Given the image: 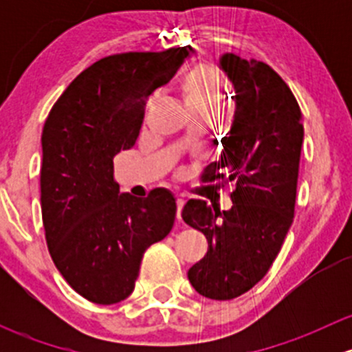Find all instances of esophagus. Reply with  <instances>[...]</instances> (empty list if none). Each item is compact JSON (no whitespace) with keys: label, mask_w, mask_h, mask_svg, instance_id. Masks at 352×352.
<instances>
[{"label":"esophagus","mask_w":352,"mask_h":352,"mask_svg":"<svg viewBox=\"0 0 352 352\" xmlns=\"http://www.w3.org/2000/svg\"><path fill=\"white\" fill-rule=\"evenodd\" d=\"M184 204H186V201H184V199H177V219H182V208H184Z\"/></svg>","instance_id":"esophagus-1"}]
</instances>
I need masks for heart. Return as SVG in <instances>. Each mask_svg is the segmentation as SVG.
<instances>
[{
	"instance_id": "b5f03b06",
	"label": "heart",
	"mask_w": 352,
	"mask_h": 352,
	"mask_svg": "<svg viewBox=\"0 0 352 352\" xmlns=\"http://www.w3.org/2000/svg\"><path fill=\"white\" fill-rule=\"evenodd\" d=\"M182 98L192 116H216L226 105L223 74L211 63L196 66L182 81Z\"/></svg>"
}]
</instances>
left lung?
Segmentation results:
<instances>
[{
    "mask_svg": "<svg viewBox=\"0 0 352 352\" xmlns=\"http://www.w3.org/2000/svg\"><path fill=\"white\" fill-rule=\"evenodd\" d=\"M219 67L235 87V116L218 162L202 182L235 184L232 209L212 211L190 199L182 218L208 239V254L189 269L190 285L211 300L252 289L272 265L293 223L303 124L293 91L257 59L223 54Z\"/></svg>",
    "mask_w": 352,
    "mask_h": 352,
    "instance_id": "8db88e82",
    "label": "left lung"
}]
</instances>
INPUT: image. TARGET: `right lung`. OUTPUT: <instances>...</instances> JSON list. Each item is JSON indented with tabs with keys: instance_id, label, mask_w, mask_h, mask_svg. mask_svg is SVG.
Returning <instances> with one entry per match:
<instances>
[{
	"instance_id": "right-lung-1",
	"label": "right lung",
	"mask_w": 352,
	"mask_h": 352,
	"mask_svg": "<svg viewBox=\"0 0 352 352\" xmlns=\"http://www.w3.org/2000/svg\"><path fill=\"white\" fill-rule=\"evenodd\" d=\"M190 45L113 54L81 71L42 129L41 206L45 242L66 283L98 305L126 300L143 254L175 221V197L120 194L113 156L134 146L148 97L168 83Z\"/></svg>"
}]
</instances>
